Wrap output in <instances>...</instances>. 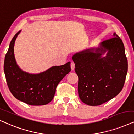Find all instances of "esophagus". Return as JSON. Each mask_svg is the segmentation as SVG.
I'll return each mask as SVG.
<instances>
[{"instance_id": "obj_1", "label": "esophagus", "mask_w": 134, "mask_h": 134, "mask_svg": "<svg viewBox=\"0 0 134 134\" xmlns=\"http://www.w3.org/2000/svg\"><path fill=\"white\" fill-rule=\"evenodd\" d=\"M70 67H71V69H72V70H74V69H75V63H74L73 61H71Z\"/></svg>"}]
</instances>
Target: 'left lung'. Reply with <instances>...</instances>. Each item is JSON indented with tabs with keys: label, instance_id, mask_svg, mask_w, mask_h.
<instances>
[{
	"label": "left lung",
	"instance_id": "obj_1",
	"mask_svg": "<svg viewBox=\"0 0 134 134\" xmlns=\"http://www.w3.org/2000/svg\"><path fill=\"white\" fill-rule=\"evenodd\" d=\"M113 36L98 47L87 49L72 56L79 77V97L89 106H98L113 99L124 85L128 69L124 46L115 33ZM106 52V56L103 57Z\"/></svg>",
	"mask_w": 134,
	"mask_h": 134
}]
</instances>
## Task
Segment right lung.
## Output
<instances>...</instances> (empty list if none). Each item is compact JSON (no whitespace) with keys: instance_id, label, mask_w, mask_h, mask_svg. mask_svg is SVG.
Returning a JSON list of instances; mask_svg holds the SVG:
<instances>
[{"instance_id":"add662e5","label":"right lung","mask_w":134,"mask_h":134,"mask_svg":"<svg viewBox=\"0 0 134 134\" xmlns=\"http://www.w3.org/2000/svg\"><path fill=\"white\" fill-rule=\"evenodd\" d=\"M19 31L12 40L4 60V73L12 94L18 100L31 106L48 104L54 96L57 85L71 71L70 62L53 66L45 72L31 74L23 71L16 64L14 44Z\"/></svg>"}]
</instances>
